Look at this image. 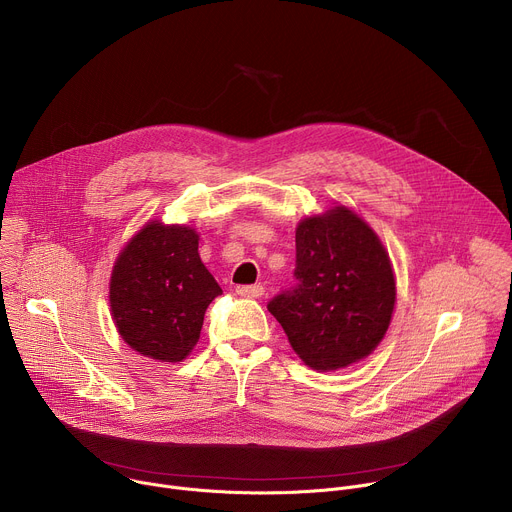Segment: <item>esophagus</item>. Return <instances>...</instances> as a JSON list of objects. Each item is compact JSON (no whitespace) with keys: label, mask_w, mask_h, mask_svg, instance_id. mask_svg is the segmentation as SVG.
<instances>
[{"label":"esophagus","mask_w":512,"mask_h":512,"mask_svg":"<svg viewBox=\"0 0 512 512\" xmlns=\"http://www.w3.org/2000/svg\"><path fill=\"white\" fill-rule=\"evenodd\" d=\"M237 294L243 298H261L265 294V287L261 283L255 285H237Z\"/></svg>","instance_id":"34e87169"}]
</instances>
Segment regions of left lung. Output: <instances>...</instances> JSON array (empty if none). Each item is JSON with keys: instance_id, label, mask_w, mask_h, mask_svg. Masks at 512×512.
Here are the masks:
<instances>
[{"instance_id": "left-lung-1", "label": "left lung", "mask_w": 512, "mask_h": 512, "mask_svg": "<svg viewBox=\"0 0 512 512\" xmlns=\"http://www.w3.org/2000/svg\"><path fill=\"white\" fill-rule=\"evenodd\" d=\"M298 283L267 310L314 371L369 356L395 308V275L377 233L344 206L308 216L296 229Z\"/></svg>"}]
</instances>
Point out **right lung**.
Here are the masks:
<instances>
[{
    "label": "right lung",
    "instance_id": "1",
    "mask_svg": "<svg viewBox=\"0 0 512 512\" xmlns=\"http://www.w3.org/2000/svg\"><path fill=\"white\" fill-rule=\"evenodd\" d=\"M223 289L198 255L192 227L145 225L119 253L109 304L121 338L139 354L180 362L196 346L208 304Z\"/></svg>",
    "mask_w": 512,
    "mask_h": 512
}]
</instances>
